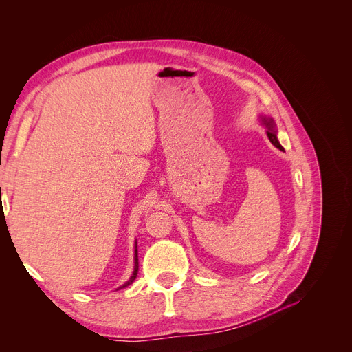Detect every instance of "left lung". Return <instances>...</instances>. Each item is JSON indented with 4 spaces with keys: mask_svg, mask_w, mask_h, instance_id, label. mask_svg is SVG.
<instances>
[{
    "mask_svg": "<svg viewBox=\"0 0 352 352\" xmlns=\"http://www.w3.org/2000/svg\"><path fill=\"white\" fill-rule=\"evenodd\" d=\"M259 119H261L262 124L266 127V134H267V137H269V140H270V143H272L274 147H277L278 150L285 151V148L282 147V144H280L278 140H277V130H276V124H274L273 119H270V117H266V116H261Z\"/></svg>",
    "mask_w": 352,
    "mask_h": 352,
    "instance_id": "obj_1",
    "label": "left lung"
}]
</instances>
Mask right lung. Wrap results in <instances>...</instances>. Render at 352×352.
<instances>
[{
	"label": "right lung",
	"mask_w": 352,
	"mask_h": 352,
	"mask_svg": "<svg viewBox=\"0 0 352 352\" xmlns=\"http://www.w3.org/2000/svg\"><path fill=\"white\" fill-rule=\"evenodd\" d=\"M137 254L138 253H137V241H135V243H134V269H133V273H131V276H130V278L127 280V282L123 286H120L119 289H124V287L130 286L134 282V278L137 277V273H138V256ZM119 289H117V290H119Z\"/></svg>",
	"instance_id": "right-lung-1"
}]
</instances>
